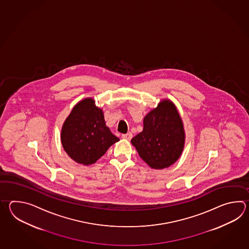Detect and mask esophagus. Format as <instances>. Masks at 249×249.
Here are the masks:
<instances>
[{
	"label": "esophagus",
	"mask_w": 249,
	"mask_h": 249,
	"mask_svg": "<svg viewBox=\"0 0 249 249\" xmlns=\"http://www.w3.org/2000/svg\"><path fill=\"white\" fill-rule=\"evenodd\" d=\"M122 138L124 140H127V141H130L132 138V134L131 132H128L126 134H123Z\"/></svg>",
	"instance_id": "34e87169"
}]
</instances>
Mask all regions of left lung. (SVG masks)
I'll return each instance as SVG.
<instances>
[{"mask_svg":"<svg viewBox=\"0 0 249 249\" xmlns=\"http://www.w3.org/2000/svg\"><path fill=\"white\" fill-rule=\"evenodd\" d=\"M185 141L183 124L173 102L162 101L143 120V131L131 141L139 156L154 169H163L180 158Z\"/></svg>","mask_w":249,"mask_h":249,"instance_id":"1","label":"left lung"}]
</instances>
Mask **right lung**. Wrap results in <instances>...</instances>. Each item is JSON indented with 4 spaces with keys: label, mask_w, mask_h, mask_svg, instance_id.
<instances>
[{
    "label": "right lung",
    "mask_w": 249,
    "mask_h": 249,
    "mask_svg": "<svg viewBox=\"0 0 249 249\" xmlns=\"http://www.w3.org/2000/svg\"><path fill=\"white\" fill-rule=\"evenodd\" d=\"M119 139L106 126L103 112L90 98L74 107L64 123L61 142L65 151L78 164H94Z\"/></svg>",
    "instance_id": "add662e5"
}]
</instances>
